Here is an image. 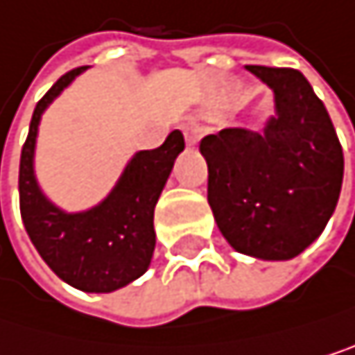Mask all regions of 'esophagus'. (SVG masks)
Instances as JSON below:
<instances>
[{
    "label": "esophagus",
    "mask_w": 355,
    "mask_h": 355,
    "mask_svg": "<svg viewBox=\"0 0 355 355\" xmlns=\"http://www.w3.org/2000/svg\"><path fill=\"white\" fill-rule=\"evenodd\" d=\"M182 129H184V137H186L188 146H194V144H197L199 137H201V133H203V129H201L199 125H194V122H186V125H184Z\"/></svg>",
    "instance_id": "34e87169"
}]
</instances>
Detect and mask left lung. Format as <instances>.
<instances>
[{"mask_svg": "<svg viewBox=\"0 0 355 355\" xmlns=\"http://www.w3.org/2000/svg\"><path fill=\"white\" fill-rule=\"evenodd\" d=\"M273 88L277 116L262 135L224 129L201 139L207 201L224 239L241 254L288 260L328 224L343 184V148L298 69L248 65Z\"/></svg>", "mask_w": 355, "mask_h": 355, "instance_id": "8db88e82", "label": "left lung"}]
</instances>
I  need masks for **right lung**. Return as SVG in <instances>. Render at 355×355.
I'll return each mask as SVG.
<instances>
[{"instance_id":"add662e5","label":"right lung","mask_w":355,"mask_h":355,"mask_svg":"<svg viewBox=\"0 0 355 355\" xmlns=\"http://www.w3.org/2000/svg\"><path fill=\"white\" fill-rule=\"evenodd\" d=\"M86 67L61 76L37 101L19 167V199L25 230L44 262L65 284L84 292H112L146 273L156 245L154 207L184 150L180 131L165 144L133 156L110 197L84 214H63L40 192L33 178V148L46 105Z\"/></svg>"}]
</instances>
